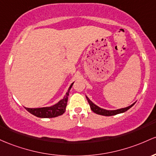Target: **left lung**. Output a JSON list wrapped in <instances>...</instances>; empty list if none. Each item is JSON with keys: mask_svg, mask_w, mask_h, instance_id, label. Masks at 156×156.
<instances>
[{"mask_svg": "<svg viewBox=\"0 0 156 156\" xmlns=\"http://www.w3.org/2000/svg\"><path fill=\"white\" fill-rule=\"evenodd\" d=\"M87 100L88 101L89 105H90V109L93 112H94L95 113L99 115H101V116H115L116 114H119V113H125V111H127V110L130 109V108H132L133 106L134 105L135 103H133L132 105L128 107H126V108H119V109H116V110H106V109H103V108H101L100 107L97 106V105L94 104L92 101L90 100L88 97L86 96Z\"/></svg>", "mask_w": 156, "mask_h": 156, "instance_id": "left-lung-1", "label": "left lung"}]
</instances>
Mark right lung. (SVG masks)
<instances>
[{
  "label": "right lung",
  "mask_w": 156,
  "mask_h": 156,
  "mask_svg": "<svg viewBox=\"0 0 156 156\" xmlns=\"http://www.w3.org/2000/svg\"><path fill=\"white\" fill-rule=\"evenodd\" d=\"M73 83H71V85H70L69 88L68 89V91L66 92L64 97L56 104L49 107H43V108H30L25 107L26 111H29V113L34 115V116L39 117V118H54V117L61 116L66 111L68 97H69L70 90L72 87Z\"/></svg>",
  "instance_id": "right-lung-1"
}]
</instances>
